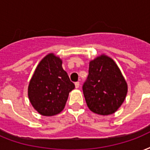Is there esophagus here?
<instances>
[{"mask_svg":"<svg viewBox=\"0 0 150 150\" xmlns=\"http://www.w3.org/2000/svg\"><path fill=\"white\" fill-rule=\"evenodd\" d=\"M75 88H79V82H76L75 83Z\"/></svg>","mask_w":150,"mask_h":150,"instance_id":"obj_1","label":"esophagus"}]
</instances>
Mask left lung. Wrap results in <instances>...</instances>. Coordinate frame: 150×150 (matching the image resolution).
Wrapping results in <instances>:
<instances>
[{
    "label": "left lung",
    "mask_w": 150,
    "mask_h": 150,
    "mask_svg": "<svg viewBox=\"0 0 150 150\" xmlns=\"http://www.w3.org/2000/svg\"><path fill=\"white\" fill-rule=\"evenodd\" d=\"M83 90L89 109L108 116L122 105L128 88L116 63L107 55L100 54L90 61L89 75Z\"/></svg>",
    "instance_id": "1"
}]
</instances>
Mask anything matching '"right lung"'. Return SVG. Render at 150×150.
<instances>
[{
  "instance_id": "add662e5",
  "label": "right lung",
  "mask_w": 150,
  "mask_h": 150,
  "mask_svg": "<svg viewBox=\"0 0 150 150\" xmlns=\"http://www.w3.org/2000/svg\"><path fill=\"white\" fill-rule=\"evenodd\" d=\"M74 89V83L63 69L62 60L50 52L35 68L27 93L31 105L40 115L53 116L62 112Z\"/></svg>"
}]
</instances>
